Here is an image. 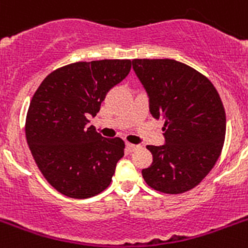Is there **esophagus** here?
<instances>
[{
	"label": "esophagus",
	"instance_id": "34e87169",
	"mask_svg": "<svg viewBox=\"0 0 248 248\" xmlns=\"http://www.w3.org/2000/svg\"><path fill=\"white\" fill-rule=\"evenodd\" d=\"M140 148V146L138 144H133V143H126V150L129 152H133L136 151V150H138Z\"/></svg>",
	"mask_w": 248,
	"mask_h": 248
}]
</instances>
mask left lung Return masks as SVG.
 I'll return each instance as SVG.
<instances>
[{
  "label": "left lung",
  "instance_id": "1",
  "mask_svg": "<svg viewBox=\"0 0 248 248\" xmlns=\"http://www.w3.org/2000/svg\"><path fill=\"white\" fill-rule=\"evenodd\" d=\"M137 77L150 98V112L164 120L165 144L147 146L152 164L142 170L151 188L179 195L201 183L220 156L225 111L205 75L170 59H136Z\"/></svg>",
  "mask_w": 248,
  "mask_h": 248
}]
</instances>
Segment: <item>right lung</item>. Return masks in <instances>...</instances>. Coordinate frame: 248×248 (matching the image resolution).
I'll list each match as a JSON object with an SVG mask.
<instances>
[{"label": "right lung", "mask_w": 248, "mask_h": 248, "mask_svg": "<svg viewBox=\"0 0 248 248\" xmlns=\"http://www.w3.org/2000/svg\"><path fill=\"white\" fill-rule=\"evenodd\" d=\"M130 68V60L79 61L52 71L35 91L25 136L38 169L57 192L88 199L111 183L125 143L119 137L104 138L88 126V118L96 116Z\"/></svg>", "instance_id": "obj_1"}]
</instances>
